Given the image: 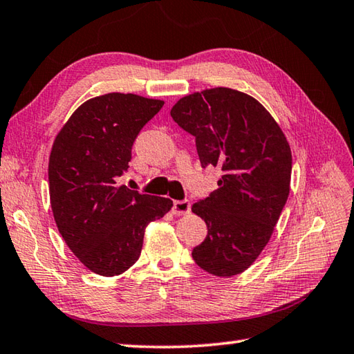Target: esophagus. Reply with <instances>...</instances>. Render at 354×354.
<instances>
[{"label":"esophagus","mask_w":354,"mask_h":354,"mask_svg":"<svg viewBox=\"0 0 354 354\" xmlns=\"http://www.w3.org/2000/svg\"><path fill=\"white\" fill-rule=\"evenodd\" d=\"M192 209V204L189 201H173V207H171V213L176 216H184L189 214Z\"/></svg>","instance_id":"esophagus-1"}]
</instances>
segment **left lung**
<instances>
[{"instance_id":"obj_1","label":"left lung","mask_w":354,"mask_h":354,"mask_svg":"<svg viewBox=\"0 0 354 354\" xmlns=\"http://www.w3.org/2000/svg\"><path fill=\"white\" fill-rule=\"evenodd\" d=\"M170 115L196 140L202 169L222 171L217 190L192 207L208 228L193 260L208 274L237 275L266 246L288 201L289 142L257 100L231 88L185 95Z\"/></svg>"}]
</instances>
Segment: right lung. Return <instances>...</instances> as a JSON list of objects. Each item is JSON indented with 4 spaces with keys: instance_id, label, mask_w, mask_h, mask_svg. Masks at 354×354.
Wrapping results in <instances>:
<instances>
[{
    "instance_id": "obj_1",
    "label": "right lung",
    "mask_w": 354,
    "mask_h": 354,
    "mask_svg": "<svg viewBox=\"0 0 354 354\" xmlns=\"http://www.w3.org/2000/svg\"><path fill=\"white\" fill-rule=\"evenodd\" d=\"M162 100L111 93L85 102L57 133L48 162L50 202L59 232L74 255L103 277L138 260L149 222L171 208L167 198L118 185L132 146Z\"/></svg>"
}]
</instances>
